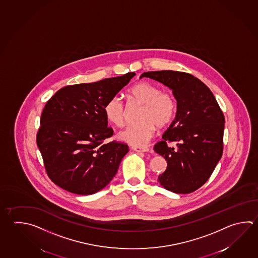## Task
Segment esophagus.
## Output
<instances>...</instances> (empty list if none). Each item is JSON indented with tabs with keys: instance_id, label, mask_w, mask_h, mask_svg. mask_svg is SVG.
Returning a JSON list of instances; mask_svg holds the SVG:
<instances>
[{
	"instance_id": "1",
	"label": "esophagus",
	"mask_w": 258,
	"mask_h": 258,
	"mask_svg": "<svg viewBox=\"0 0 258 258\" xmlns=\"http://www.w3.org/2000/svg\"><path fill=\"white\" fill-rule=\"evenodd\" d=\"M132 150L137 152H147L149 151V148L144 146H132Z\"/></svg>"
}]
</instances>
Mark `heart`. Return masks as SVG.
<instances>
[{
    "label": "heart",
    "instance_id": "1",
    "mask_svg": "<svg viewBox=\"0 0 258 258\" xmlns=\"http://www.w3.org/2000/svg\"><path fill=\"white\" fill-rule=\"evenodd\" d=\"M131 97L142 104L137 122L126 126L119 133V139L133 146L144 145L153 136L156 126L163 128L169 126L175 117L177 105L173 95L151 83L139 82L130 89ZM107 120L115 126H123L126 123V107L121 98L111 97L104 106Z\"/></svg>",
    "mask_w": 258,
    "mask_h": 258
}]
</instances>
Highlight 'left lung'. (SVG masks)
Listing matches in <instances>:
<instances>
[{"label": "left lung", "mask_w": 258, "mask_h": 258, "mask_svg": "<svg viewBox=\"0 0 258 258\" xmlns=\"http://www.w3.org/2000/svg\"><path fill=\"white\" fill-rule=\"evenodd\" d=\"M141 78L169 87L177 100L175 118L154 146L167 161L158 180L176 194L192 192L208 180L223 155L224 113L209 88L190 74L162 70ZM172 142L175 148L168 146Z\"/></svg>", "instance_id": "1"}]
</instances>
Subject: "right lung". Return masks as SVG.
<instances>
[{
	"label": "right lung",
	"mask_w": 258,
	"mask_h": 258,
	"mask_svg": "<svg viewBox=\"0 0 258 258\" xmlns=\"http://www.w3.org/2000/svg\"><path fill=\"white\" fill-rule=\"evenodd\" d=\"M135 75L67 86L45 104L36 143L54 184L76 195H93L115 177L128 146L104 143L113 135L104 106Z\"/></svg>",
	"instance_id": "1"
}]
</instances>
